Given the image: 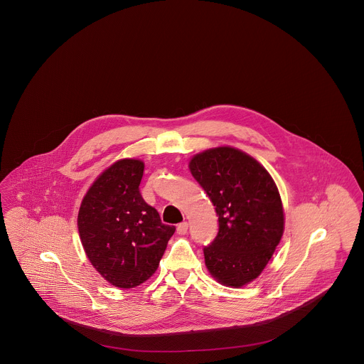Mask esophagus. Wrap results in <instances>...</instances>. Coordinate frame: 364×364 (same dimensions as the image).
Here are the masks:
<instances>
[{
  "mask_svg": "<svg viewBox=\"0 0 364 364\" xmlns=\"http://www.w3.org/2000/svg\"><path fill=\"white\" fill-rule=\"evenodd\" d=\"M187 230H188V224H187V223H180V224L177 225V233H178V235H186Z\"/></svg>",
  "mask_w": 364,
  "mask_h": 364,
  "instance_id": "1",
  "label": "esophagus"
}]
</instances>
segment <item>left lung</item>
<instances>
[{
    "mask_svg": "<svg viewBox=\"0 0 364 364\" xmlns=\"http://www.w3.org/2000/svg\"><path fill=\"white\" fill-rule=\"evenodd\" d=\"M193 178L218 215V233L203 247L210 274L239 288L259 276L284 233L277 186L257 159L233 147H217L191 159Z\"/></svg>",
    "mask_w": 364,
    "mask_h": 364,
    "instance_id": "left-lung-1",
    "label": "left lung"
}]
</instances>
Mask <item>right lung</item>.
Returning <instances> with one entry per match:
<instances>
[{
  "instance_id": "add662e5",
  "label": "right lung",
  "mask_w": 364,
  "mask_h": 364,
  "mask_svg": "<svg viewBox=\"0 0 364 364\" xmlns=\"http://www.w3.org/2000/svg\"><path fill=\"white\" fill-rule=\"evenodd\" d=\"M144 164L120 159L87 191L77 228L87 258L112 285L128 289L156 273L176 228L161 223L139 190Z\"/></svg>"
}]
</instances>
